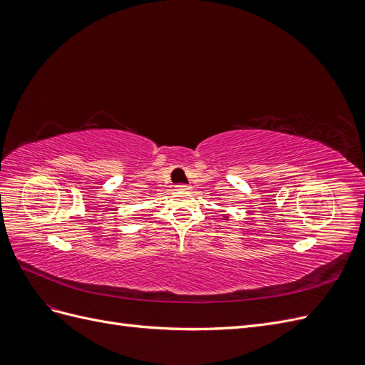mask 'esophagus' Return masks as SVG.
<instances>
[{"label":"esophagus","instance_id":"1","mask_svg":"<svg viewBox=\"0 0 365 365\" xmlns=\"http://www.w3.org/2000/svg\"><path fill=\"white\" fill-rule=\"evenodd\" d=\"M192 189L190 185H187V184H178L176 185V190H180V192H189Z\"/></svg>","mask_w":365,"mask_h":365}]
</instances>
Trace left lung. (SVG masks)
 I'll return each instance as SVG.
<instances>
[{
	"instance_id": "1",
	"label": "left lung",
	"mask_w": 365,
	"mask_h": 365,
	"mask_svg": "<svg viewBox=\"0 0 365 365\" xmlns=\"http://www.w3.org/2000/svg\"><path fill=\"white\" fill-rule=\"evenodd\" d=\"M225 220H228V216H225Z\"/></svg>"
}]
</instances>
